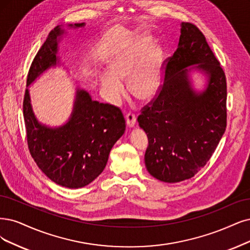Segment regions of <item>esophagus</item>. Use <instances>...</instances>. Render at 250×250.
Instances as JSON below:
<instances>
[{
	"label": "esophagus",
	"mask_w": 250,
	"mask_h": 250,
	"mask_svg": "<svg viewBox=\"0 0 250 250\" xmlns=\"http://www.w3.org/2000/svg\"><path fill=\"white\" fill-rule=\"evenodd\" d=\"M125 120H126V125L130 127H133L136 124V116L132 112H127L125 114Z\"/></svg>",
	"instance_id": "34e87169"
}]
</instances>
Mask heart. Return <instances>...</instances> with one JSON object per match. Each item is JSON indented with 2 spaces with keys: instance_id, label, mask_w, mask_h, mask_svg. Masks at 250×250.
I'll return each mask as SVG.
<instances>
[{
  "instance_id": "heart-1",
  "label": "heart",
  "mask_w": 250,
  "mask_h": 250,
  "mask_svg": "<svg viewBox=\"0 0 250 250\" xmlns=\"http://www.w3.org/2000/svg\"><path fill=\"white\" fill-rule=\"evenodd\" d=\"M149 39L141 37L125 43L111 59L109 72L100 75V82L106 99L116 103L125 95L127 80L131 95L140 101L150 100L160 84L162 50L158 46L148 48Z\"/></svg>"
}]
</instances>
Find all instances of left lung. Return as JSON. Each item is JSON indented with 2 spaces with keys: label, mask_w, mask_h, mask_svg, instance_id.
I'll use <instances>...</instances> for the list:
<instances>
[{
  "label": "left lung",
  "mask_w": 250,
  "mask_h": 250,
  "mask_svg": "<svg viewBox=\"0 0 250 250\" xmlns=\"http://www.w3.org/2000/svg\"><path fill=\"white\" fill-rule=\"evenodd\" d=\"M164 64L163 83L138 123L148 137L147 170L174 183L195 176L215 151L227 127V79L204 34L190 22H181L178 48ZM193 67L209 78L202 93L188 80Z\"/></svg>",
  "instance_id": "8db88e82"
}]
</instances>
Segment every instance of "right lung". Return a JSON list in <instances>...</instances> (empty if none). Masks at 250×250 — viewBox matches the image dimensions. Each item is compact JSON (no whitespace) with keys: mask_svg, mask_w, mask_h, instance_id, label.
I'll list each match as a JSON object with an SVG mask.
<instances>
[{"mask_svg":"<svg viewBox=\"0 0 250 250\" xmlns=\"http://www.w3.org/2000/svg\"><path fill=\"white\" fill-rule=\"evenodd\" d=\"M74 25L79 27L84 23ZM62 33L60 26L50 31L32 62L27 84L57 64L58 37ZM22 108L27 147L32 158L50 180L69 188L85 187L103 172L111 148L125 130L122 110L92 101L88 92L83 89L77 90L69 122L57 128L37 122L27 89Z\"/></svg>","mask_w":250,"mask_h":250,"instance_id":"add662e5","label":"right lung"}]
</instances>
